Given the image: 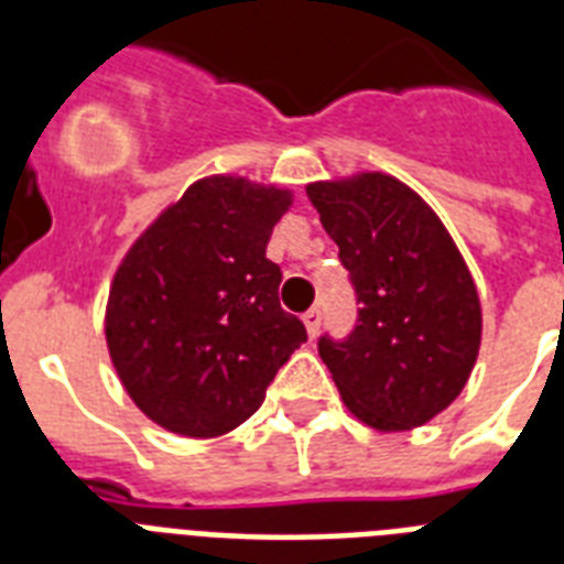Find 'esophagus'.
Segmentation results:
<instances>
[{
    "mask_svg": "<svg viewBox=\"0 0 564 564\" xmlns=\"http://www.w3.org/2000/svg\"><path fill=\"white\" fill-rule=\"evenodd\" d=\"M304 327H307L310 336H316L318 327H322V310L310 307L307 313H304Z\"/></svg>",
    "mask_w": 564,
    "mask_h": 564,
    "instance_id": "esophagus-1",
    "label": "esophagus"
}]
</instances>
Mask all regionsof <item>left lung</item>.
<instances>
[{
  "label": "left lung",
  "mask_w": 564,
  "mask_h": 564,
  "mask_svg": "<svg viewBox=\"0 0 564 564\" xmlns=\"http://www.w3.org/2000/svg\"><path fill=\"white\" fill-rule=\"evenodd\" d=\"M357 295L351 334L318 336L345 406L410 430L463 392L480 348V299L436 213L389 175L310 184Z\"/></svg>",
  "instance_id": "left-lung-1"
}]
</instances>
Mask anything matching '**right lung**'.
<instances>
[{
	"label": "right lung",
	"instance_id": "obj_1",
	"mask_svg": "<svg viewBox=\"0 0 564 564\" xmlns=\"http://www.w3.org/2000/svg\"><path fill=\"white\" fill-rule=\"evenodd\" d=\"M290 193L204 178L119 265L108 348L134 403L181 436H221L254 415L307 330L278 301L265 257Z\"/></svg>",
	"mask_w": 564,
	"mask_h": 564
}]
</instances>
